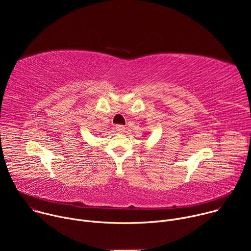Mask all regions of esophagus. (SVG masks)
<instances>
[{
    "mask_svg": "<svg viewBox=\"0 0 251 251\" xmlns=\"http://www.w3.org/2000/svg\"><path fill=\"white\" fill-rule=\"evenodd\" d=\"M115 129L118 131V132H123L125 130V127L123 125H116Z\"/></svg>",
    "mask_w": 251,
    "mask_h": 251,
    "instance_id": "esophagus-1",
    "label": "esophagus"
}]
</instances>
